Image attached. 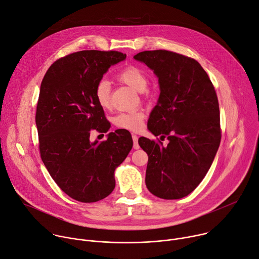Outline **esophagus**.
Segmentation results:
<instances>
[{
	"label": "esophagus",
	"instance_id": "esophagus-1",
	"mask_svg": "<svg viewBox=\"0 0 259 259\" xmlns=\"http://www.w3.org/2000/svg\"><path fill=\"white\" fill-rule=\"evenodd\" d=\"M132 139H133V149L138 150L139 149V144H138V136L136 134H132Z\"/></svg>",
	"mask_w": 259,
	"mask_h": 259
}]
</instances>
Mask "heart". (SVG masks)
<instances>
[{"instance_id":"obj_1","label":"heart","mask_w":259,"mask_h":259,"mask_svg":"<svg viewBox=\"0 0 259 259\" xmlns=\"http://www.w3.org/2000/svg\"><path fill=\"white\" fill-rule=\"evenodd\" d=\"M117 79L122 83L130 86L136 91L143 92L147 86V78L145 73L138 67L130 65L121 70ZM94 96L97 103L106 108L110 104V85L107 81H99L94 89ZM144 114L141 110H132L128 113H121L115 118V124L121 129L130 131H139L143 126Z\"/></svg>"}]
</instances>
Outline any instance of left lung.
Masks as SVG:
<instances>
[{"label":"left lung","mask_w":259,"mask_h":259,"mask_svg":"<svg viewBox=\"0 0 259 259\" xmlns=\"http://www.w3.org/2000/svg\"><path fill=\"white\" fill-rule=\"evenodd\" d=\"M159 79L160 96L147 128L169 140L167 146L145 137L138 143L149 156L145 184L153 195L176 200L203 180L221 139L219 104L212 82L194 58L167 50L139 52Z\"/></svg>","instance_id":"1"}]
</instances>
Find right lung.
<instances>
[{
    "label": "right lung",
    "mask_w": 259,
    "mask_h": 259,
    "mask_svg": "<svg viewBox=\"0 0 259 259\" xmlns=\"http://www.w3.org/2000/svg\"><path fill=\"white\" fill-rule=\"evenodd\" d=\"M125 58L119 51L71 53L51 64L41 83L35 113L41 158L57 186L79 202H97L112 193L115 170L132 149L131 134L121 129L99 143L90 141L92 130L105 133L110 127L95 86Z\"/></svg>",
    "instance_id": "add662e5"
}]
</instances>
